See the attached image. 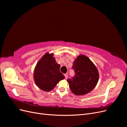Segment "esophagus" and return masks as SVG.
<instances>
[{"mask_svg": "<svg viewBox=\"0 0 127 127\" xmlns=\"http://www.w3.org/2000/svg\"><path fill=\"white\" fill-rule=\"evenodd\" d=\"M64 77H65V78H66V79H67V78H68V74H64Z\"/></svg>", "mask_w": 127, "mask_h": 127, "instance_id": "34e87169", "label": "esophagus"}]
</instances>
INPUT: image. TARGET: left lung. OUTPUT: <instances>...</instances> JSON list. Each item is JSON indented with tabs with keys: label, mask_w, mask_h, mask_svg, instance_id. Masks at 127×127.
<instances>
[{
	"label": "left lung",
	"mask_w": 127,
	"mask_h": 127,
	"mask_svg": "<svg viewBox=\"0 0 127 127\" xmlns=\"http://www.w3.org/2000/svg\"><path fill=\"white\" fill-rule=\"evenodd\" d=\"M75 76L67 81L71 92L76 95H84L93 90L98 81L97 68L87 57L80 55L72 64Z\"/></svg>",
	"instance_id": "obj_1"
}]
</instances>
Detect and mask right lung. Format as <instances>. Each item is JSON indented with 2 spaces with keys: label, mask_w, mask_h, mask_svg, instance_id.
<instances>
[{
  "label": "right lung",
  "mask_w": 127,
  "mask_h": 127,
  "mask_svg": "<svg viewBox=\"0 0 127 127\" xmlns=\"http://www.w3.org/2000/svg\"><path fill=\"white\" fill-rule=\"evenodd\" d=\"M53 54L47 53L36 65L34 79L36 85L45 92L53 90L61 80L64 78L60 71V65L56 63Z\"/></svg>",
  "instance_id": "1"
}]
</instances>
